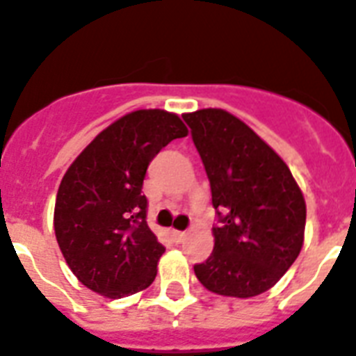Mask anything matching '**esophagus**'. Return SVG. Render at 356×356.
Wrapping results in <instances>:
<instances>
[{
  "mask_svg": "<svg viewBox=\"0 0 356 356\" xmlns=\"http://www.w3.org/2000/svg\"><path fill=\"white\" fill-rule=\"evenodd\" d=\"M188 234L186 232H179V230H172V238L175 239V243H183L184 239H186Z\"/></svg>",
  "mask_w": 356,
  "mask_h": 356,
  "instance_id": "obj_1",
  "label": "esophagus"
}]
</instances>
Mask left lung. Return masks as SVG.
Returning <instances> with one entry per match:
<instances>
[{
  "instance_id": "1",
  "label": "left lung",
  "mask_w": 356,
  "mask_h": 356,
  "mask_svg": "<svg viewBox=\"0 0 356 356\" xmlns=\"http://www.w3.org/2000/svg\"><path fill=\"white\" fill-rule=\"evenodd\" d=\"M207 170L219 225L213 250L193 267L208 291L252 298L280 282L303 247L305 199L289 166L225 109L184 113Z\"/></svg>"
}]
</instances>
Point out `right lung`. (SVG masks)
I'll use <instances>...</instances> for the list:
<instances>
[{
	"mask_svg": "<svg viewBox=\"0 0 356 356\" xmlns=\"http://www.w3.org/2000/svg\"><path fill=\"white\" fill-rule=\"evenodd\" d=\"M186 135L175 113L137 109L98 133L63 175L54 234L69 268L93 293L122 298L157 276L164 247L146 223L143 183L152 159Z\"/></svg>",
	"mask_w": 356,
	"mask_h": 356,
	"instance_id": "obj_1",
	"label": "right lung"
}]
</instances>
